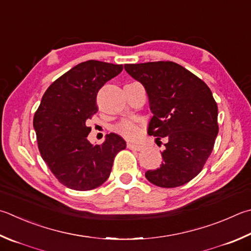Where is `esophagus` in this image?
I'll return each instance as SVG.
<instances>
[{
  "mask_svg": "<svg viewBox=\"0 0 251 251\" xmlns=\"http://www.w3.org/2000/svg\"><path fill=\"white\" fill-rule=\"evenodd\" d=\"M127 147L129 149H133V150H143L144 149V146L143 145H137V144H133V143H128L127 144Z\"/></svg>",
  "mask_w": 251,
  "mask_h": 251,
  "instance_id": "34e87169",
  "label": "esophagus"
}]
</instances>
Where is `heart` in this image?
<instances>
[{
  "instance_id": "1",
  "label": "heart",
  "mask_w": 251,
  "mask_h": 251,
  "mask_svg": "<svg viewBox=\"0 0 251 251\" xmlns=\"http://www.w3.org/2000/svg\"><path fill=\"white\" fill-rule=\"evenodd\" d=\"M117 131L125 137L129 139H136L140 135L139 127L134 124L133 122H123L122 124L117 126Z\"/></svg>"
}]
</instances>
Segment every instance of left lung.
I'll return each mask as SVG.
<instances>
[{"label":"left lung","instance_id":"1","mask_svg":"<svg viewBox=\"0 0 251 251\" xmlns=\"http://www.w3.org/2000/svg\"><path fill=\"white\" fill-rule=\"evenodd\" d=\"M144 85L152 113L148 134L165 138L163 162L146 177L160 188H176L197 176L218 134L217 104L204 82L172 61L125 65Z\"/></svg>","mask_w":251,"mask_h":251}]
</instances>
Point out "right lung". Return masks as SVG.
I'll return each instance as SVG.
<instances>
[{"instance_id":"right-lung-1","label":"right lung","mask_w":251,"mask_h":251,"mask_svg":"<svg viewBox=\"0 0 251 251\" xmlns=\"http://www.w3.org/2000/svg\"><path fill=\"white\" fill-rule=\"evenodd\" d=\"M123 65L89 60L72 68L51 83L34 116L38 148L49 169L67 188L89 191L111 175L114 158L126 148L117 134L101 145L88 140L86 121L98 112L99 90L120 75Z\"/></svg>"}]
</instances>
